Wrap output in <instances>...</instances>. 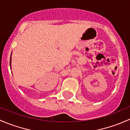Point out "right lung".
<instances>
[{
  "label": "right lung",
  "instance_id": "1",
  "mask_svg": "<svg viewBox=\"0 0 130 130\" xmlns=\"http://www.w3.org/2000/svg\"><path fill=\"white\" fill-rule=\"evenodd\" d=\"M11 56H12V54H11ZM10 66H11V57H10ZM11 68V67H10Z\"/></svg>",
  "mask_w": 130,
  "mask_h": 130
}]
</instances>
